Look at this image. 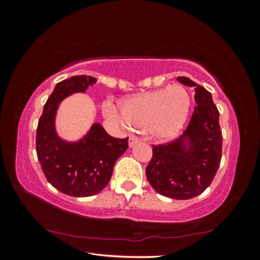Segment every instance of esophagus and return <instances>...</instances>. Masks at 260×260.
I'll return each instance as SVG.
<instances>
[{
  "label": "esophagus",
  "instance_id": "esophagus-1",
  "mask_svg": "<svg viewBox=\"0 0 260 260\" xmlns=\"http://www.w3.org/2000/svg\"><path fill=\"white\" fill-rule=\"evenodd\" d=\"M140 142V139L135 138V136H131L129 138V147H134L135 144H138Z\"/></svg>",
  "mask_w": 260,
  "mask_h": 260
}]
</instances>
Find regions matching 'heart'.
I'll return each mask as SVG.
<instances>
[{"mask_svg":"<svg viewBox=\"0 0 260 260\" xmlns=\"http://www.w3.org/2000/svg\"><path fill=\"white\" fill-rule=\"evenodd\" d=\"M190 96L186 88L171 86L127 99L120 109L107 103L104 113L122 126L146 127L152 138L172 139L186 122Z\"/></svg>","mask_w":260,"mask_h":260,"instance_id":"heart-1","label":"heart"}]
</instances>
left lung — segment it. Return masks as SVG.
<instances>
[{
	"label": "left lung",
	"mask_w": 260,
	"mask_h": 260,
	"mask_svg": "<svg viewBox=\"0 0 260 260\" xmlns=\"http://www.w3.org/2000/svg\"><path fill=\"white\" fill-rule=\"evenodd\" d=\"M182 85L193 87L196 107L183 134L173 142L152 146L147 166L149 183L162 196L189 200L208 188L221 160L222 133L219 111L212 95L187 77H178Z\"/></svg>",
	"instance_id": "left-lung-1"
}]
</instances>
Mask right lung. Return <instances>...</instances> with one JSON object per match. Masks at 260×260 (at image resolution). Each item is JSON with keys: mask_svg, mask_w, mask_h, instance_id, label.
Wrapping results in <instances>:
<instances>
[{"mask_svg": "<svg viewBox=\"0 0 260 260\" xmlns=\"http://www.w3.org/2000/svg\"><path fill=\"white\" fill-rule=\"evenodd\" d=\"M96 81L93 77L74 76L57 83L38 124L37 155L43 173L52 187L73 197L93 196L103 190L117 159L128 148V138H112L100 122L73 142L57 134L55 120L61 101L86 93Z\"/></svg>", "mask_w": 260, "mask_h": 260, "instance_id": "1", "label": "right lung"}]
</instances>
